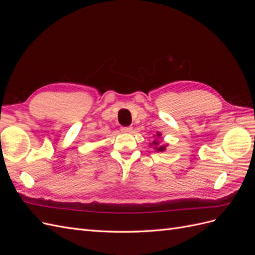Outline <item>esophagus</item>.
<instances>
[{
	"instance_id": "esophagus-1",
	"label": "esophagus",
	"mask_w": 255,
	"mask_h": 255,
	"mask_svg": "<svg viewBox=\"0 0 255 255\" xmlns=\"http://www.w3.org/2000/svg\"><path fill=\"white\" fill-rule=\"evenodd\" d=\"M132 129H133L132 127H122L120 128V130H121L122 133H129V132H132Z\"/></svg>"
}]
</instances>
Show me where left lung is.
Segmentation results:
<instances>
[{"label": "left lung", "mask_w": 255, "mask_h": 255, "mask_svg": "<svg viewBox=\"0 0 255 255\" xmlns=\"http://www.w3.org/2000/svg\"><path fill=\"white\" fill-rule=\"evenodd\" d=\"M157 136L159 137V136H160V134H159V133H157ZM153 144H154V148H156V150H157V151H160V152H161V151H164V150H165V148H166V146H164V145H163V146H157L159 143H158L157 141H155V140L153 141Z\"/></svg>", "instance_id": "8db88e82"}]
</instances>
